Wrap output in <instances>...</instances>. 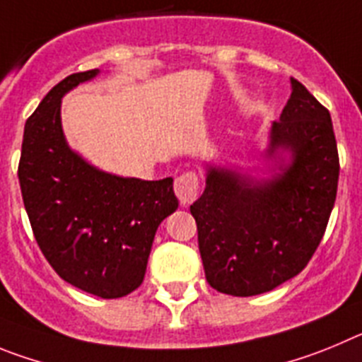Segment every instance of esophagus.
I'll list each match as a JSON object with an SVG mask.
<instances>
[{
  "instance_id": "34e87169",
  "label": "esophagus",
  "mask_w": 362,
  "mask_h": 362,
  "mask_svg": "<svg viewBox=\"0 0 362 362\" xmlns=\"http://www.w3.org/2000/svg\"><path fill=\"white\" fill-rule=\"evenodd\" d=\"M175 194L180 204L189 205L197 200L198 194V177L194 173H184L175 180Z\"/></svg>"
}]
</instances>
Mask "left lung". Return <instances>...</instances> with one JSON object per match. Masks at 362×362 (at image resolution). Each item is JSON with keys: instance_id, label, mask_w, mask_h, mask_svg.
<instances>
[{"instance_id": "left-lung-1", "label": "left lung", "mask_w": 362, "mask_h": 362, "mask_svg": "<svg viewBox=\"0 0 362 362\" xmlns=\"http://www.w3.org/2000/svg\"><path fill=\"white\" fill-rule=\"evenodd\" d=\"M272 122L269 178L205 162V189L191 205L205 278L238 298L269 292L310 262L334 209L339 157L330 113L299 81Z\"/></svg>"}]
</instances>
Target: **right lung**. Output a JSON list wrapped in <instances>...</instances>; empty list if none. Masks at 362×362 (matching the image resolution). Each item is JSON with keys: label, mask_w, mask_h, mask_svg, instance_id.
<instances>
[{"label": "right lung", "mask_w": 362, "mask_h": 362, "mask_svg": "<svg viewBox=\"0 0 362 362\" xmlns=\"http://www.w3.org/2000/svg\"><path fill=\"white\" fill-rule=\"evenodd\" d=\"M100 70L55 84L25 124L19 185L37 245L70 285L103 299L141 286L153 240L178 209L173 178L141 180L106 173L68 146L61 100Z\"/></svg>", "instance_id": "1"}]
</instances>
